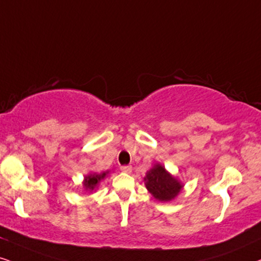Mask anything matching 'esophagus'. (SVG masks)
Instances as JSON below:
<instances>
[{"instance_id":"obj_1","label":"esophagus","mask_w":261,"mask_h":261,"mask_svg":"<svg viewBox=\"0 0 261 261\" xmlns=\"http://www.w3.org/2000/svg\"><path fill=\"white\" fill-rule=\"evenodd\" d=\"M120 170L123 171V172H125V173H130L131 171H133V167L128 166V165H126V166H121Z\"/></svg>"}]
</instances>
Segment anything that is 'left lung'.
Here are the masks:
<instances>
[{
  "mask_svg": "<svg viewBox=\"0 0 261 261\" xmlns=\"http://www.w3.org/2000/svg\"><path fill=\"white\" fill-rule=\"evenodd\" d=\"M144 184L155 199L164 202L173 200L183 188V184L160 164H155L146 173Z\"/></svg>",
  "mask_w": 261,
  "mask_h": 261,
  "instance_id": "left-lung-1",
  "label": "left lung"
}]
</instances>
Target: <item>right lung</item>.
I'll use <instances>...</instances> for the list:
<instances>
[{
	"mask_svg": "<svg viewBox=\"0 0 261 261\" xmlns=\"http://www.w3.org/2000/svg\"><path fill=\"white\" fill-rule=\"evenodd\" d=\"M107 174H108V171L102 173H89L88 176L84 177V182H83L84 189L89 191V193H92V191L96 189L101 180H103L105 178H106Z\"/></svg>",
	"mask_w": 261,
	"mask_h": 261,
	"instance_id": "1",
	"label": "right lung"
}]
</instances>
